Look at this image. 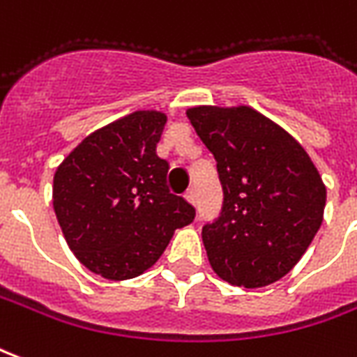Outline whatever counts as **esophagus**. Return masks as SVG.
I'll return each instance as SVG.
<instances>
[{
  "instance_id": "34e87169",
  "label": "esophagus",
  "mask_w": 357,
  "mask_h": 357,
  "mask_svg": "<svg viewBox=\"0 0 357 357\" xmlns=\"http://www.w3.org/2000/svg\"><path fill=\"white\" fill-rule=\"evenodd\" d=\"M185 199H187V202H189V204L195 206V204H197V192L192 191V189H191V191H187Z\"/></svg>"
}]
</instances>
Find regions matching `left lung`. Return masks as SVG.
Masks as SVG:
<instances>
[{"label": "left lung", "mask_w": 357, "mask_h": 357, "mask_svg": "<svg viewBox=\"0 0 357 357\" xmlns=\"http://www.w3.org/2000/svg\"><path fill=\"white\" fill-rule=\"evenodd\" d=\"M187 117L223 185L221 215L202 229L213 273L250 289L278 282L324 221L327 191L318 168L289 132L250 105H197Z\"/></svg>", "instance_id": "1"}]
</instances>
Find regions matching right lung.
Wrapping results in <instances>:
<instances>
[{"label": "right lung", "instance_id": "add662e5", "mask_svg": "<svg viewBox=\"0 0 357 357\" xmlns=\"http://www.w3.org/2000/svg\"><path fill=\"white\" fill-rule=\"evenodd\" d=\"M166 115L139 109L89 134L62 160L52 208L73 255L105 280L151 268L195 208L166 187L168 162L157 157Z\"/></svg>", "mask_w": 357, "mask_h": 357}]
</instances>
